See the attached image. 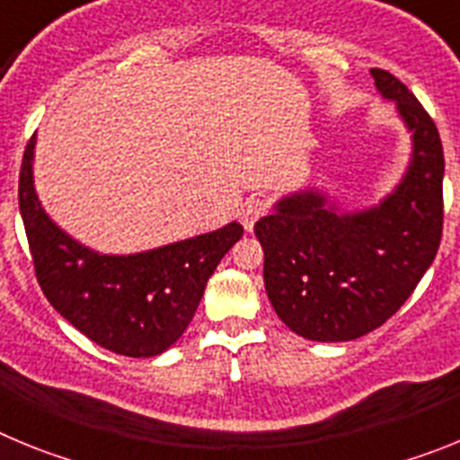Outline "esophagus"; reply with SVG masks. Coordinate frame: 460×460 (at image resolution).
<instances>
[{
	"mask_svg": "<svg viewBox=\"0 0 460 460\" xmlns=\"http://www.w3.org/2000/svg\"><path fill=\"white\" fill-rule=\"evenodd\" d=\"M267 214V200H262V198H249V200L243 202L242 207V223L246 230H253L255 221H258L260 217H265Z\"/></svg>",
	"mask_w": 460,
	"mask_h": 460,
	"instance_id": "esophagus-1",
	"label": "esophagus"
}]
</instances>
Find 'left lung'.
Returning a JSON list of instances; mask_svg holds the SVG:
<instances>
[{"mask_svg": "<svg viewBox=\"0 0 460 460\" xmlns=\"http://www.w3.org/2000/svg\"><path fill=\"white\" fill-rule=\"evenodd\" d=\"M412 131L403 181L380 205L336 211L318 190H299L255 223L271 306L308 341H352L387 323L436 260L442 239L445 156L436 121L396 75L371 68Z\"/></svg>", "mask_w": 460, "mask_h": 460, "instance_id": "left-lung-1", "label": "left lung"}]
</instances>
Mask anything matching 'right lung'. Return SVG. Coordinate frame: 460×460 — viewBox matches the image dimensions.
Segmentation results:
<instances>
[{"label":"right lung","instance_id":"right-lung-1","mask_svg":"<svg viewBox=\"0 0 460 460\" xmlns=\"http://www.w3.org/2000/svg\"><path fill=\"white\" fill-rule=\"evenodd\" d=\"M36 137L24 147L18 202L39 286L87 339L124 357L161 355L184 334L207 280L243 227L174 242L136 255H101L48 218L31 180Z\"/></svg>","mask_w":460,"mask_h":460}]
</instances>
